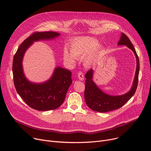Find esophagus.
Instances as JSON below:
<instances>
[{
  "label": "esophagus",
  "instance_id": "obj_1",
  "mask_svg": "<svg viewBox=\"0 0 151 151\" xmlns=\"http://www.w3.org/2000/svg\"><path fill=\"white\" fill-rule=\"evenodd\" d=\"M78 77L79 79L81 80V81H83L84 79V74L82 72H79L78 73Z\"/></svg>",
  "mask_w": 151,
  "mask_h": 151
}]
</instances>
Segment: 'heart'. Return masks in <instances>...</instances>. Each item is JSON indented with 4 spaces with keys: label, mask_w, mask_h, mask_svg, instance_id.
Returning <instances> with one entry per match:
<instances>
[{
    "label": "heart",
    "mask_w": 151,
    "mask_h": 151,
    "mask_svg": "<svg viewBox=\"0 0 151 151\" xmlns=\"http://www.w3.org/2000/svg\"><path fill=\"white\" fill-rule=\"evenodd\" d=\"M99 41L92 36H81L75 38L70 44V52L67 48L64 50V59L65 61L73 64L76 58L83 59L87 66L92 65L104 47L98 44Z\"/></svg>",
    "instance_id": "heart-1"
}]
</instances>
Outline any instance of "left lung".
Instances as JSON below:
<instances>
[{"instance_id":"left-lung-1","label":"left lung","mask_w":151,"mask_h":151,"mask_svg":"<svg viewBox=\"0 0 151 151\" xmlns=\"http://www.w3.org/2000/svg\"><path fill=\"white\" fill-rule=\"evenodd\" d=\"M118 45H126L134 52L137 59V68L132 86L129 91L122 95L112 96L105 93L93 81V70L90 69L86 73L85 77V101L87 106L94 111L98 112H107L119 109L124 106L134 95L137 88L138 74L139 70V62L138 56L134 45L129 37L123 33H122Z\"/></svg>"}]
</instances>
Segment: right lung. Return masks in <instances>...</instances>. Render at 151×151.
Masks as SVG:
<instances>
[{
	"instance_id": "right-lung-1",
	"label": "right lung",
	"mask_w": 151,
	"mask_h": 151,
	"mask_svg": "<svg viewBox=\"0 0 151 151\" xmlns=\"http://www.w3.org/2000/svg\"><path fill=\"white\" fill-rule=\"evenodd\" d=\"M59 36L60 33L53 32H35L19 47L13 58V74L16 91L27 104L39 111L54 110L63 103L67 90L72 83V72L57 67L48 81L34 83L25 76L23 58L27 50L34 42L54 39Z\"/></svg>"
}]
</instances>
